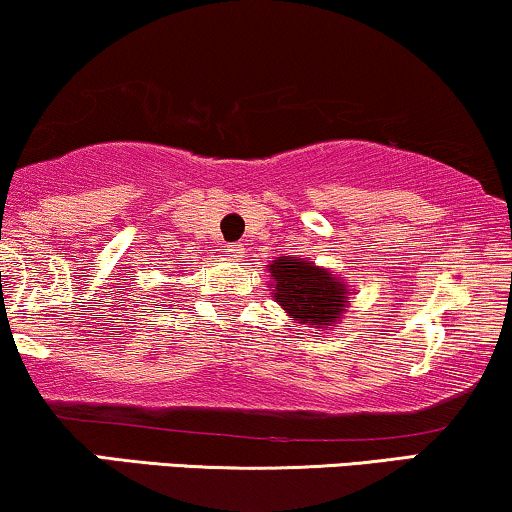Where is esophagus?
Wrapping results in <instances>:
<instances>
[{
    "instance_id": "obj_1",
    "label": "esophagus",
    "mask_w": 512,
    "mask_h": 512,
    "mask_svg": "<svg viewBox=\"0 0 512 512\" xmlns=\"http://www.w3.org/2000/svg\"><path fill=\"white\" fill-rule=\"evenodd\" d=\"M227 256H230V258H235V261H237V258H242L244 256V249H242V244H227Z\"/></svg>"
}]
</instances>
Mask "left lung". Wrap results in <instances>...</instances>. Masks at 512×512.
I'll list each match as a JSON object with an SVG mask.
<instances>
[{
	"label": "left lung",
	"instance_id": "left-lung-1",
	"mask_svg": "<svg viewBox=\"0 0 512 512\" xmlns=\"http://www.w3.org/2000/svg\"><path fill=\"white\" fill-rule=\"evenodd\" d=\"M275 301L306 327H327L339 320L351 299V289L332 270L296 256H280L268 266Z\"/></svg>",
	"mask_w": 512,
	"mask_h": 512
}]
</instances>
